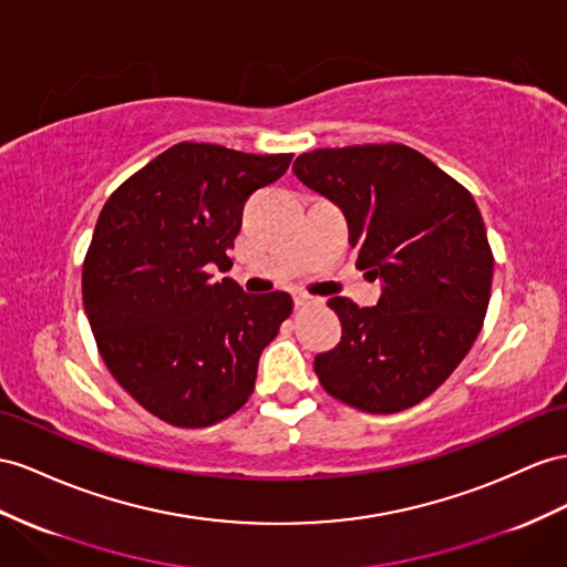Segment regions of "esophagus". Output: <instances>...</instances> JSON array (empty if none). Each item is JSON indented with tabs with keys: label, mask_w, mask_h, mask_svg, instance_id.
<instances>
[{
	"label": "esophagus",
	"mask_w": 567,
	"mask_h": 567,
	"mask_svg": "<svg viewBox=\"0 0 567 567\" xmlns=\"http://www.w3.org/2000/svg\"><path fill=\"white\" fill-rule=\"evenodd\" d=\"M295 303H297V307H313V303H321V299L313 297V295H307V292H297Z\"/></svg>",
	"instance_id": "obj_1"
}]
</instances>
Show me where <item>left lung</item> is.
Segmentation results:
<instances>
[{"label":"left lung","instance_id":"left-lung-1","mask_svg":"<svg viewBox=\"0 0 567 567\" xmlns=\"http://www.w3.org/2000/svg\"><path fill=\"white\" fill-rule=\"evenodd\" d=\"M295 174L344 213L357 268L379 278L375 307L332 297L336 350L313 369L332 398L393 414L429 398L467 357L491 299L493 254L472 194L402 143L318 148Z\"/></svg>","mask_w":567,"mask_h":567}]
</instances>
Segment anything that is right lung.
Returning a JSON list of instances; mask_svg holds the SVG:
<instances>
[{
    "instance_id": "1",
    "label": "right lung",
    "mask_w": 567,
    "mask_h": 567,
    "mask_svg": "<svg viewBox=\"0 0 567 567\" xmlns=\"http://www.w3.org/2000/svg\"><path fill=\"white\" fill-rule=\"evenodd\" d=\"M292 153L177 143L100 210L83 260V307L110 373L143 410L203 429L251 398L258 359L292 313L287 292L246 295L227 270L244 203Z\"/></svg>"
}]
</instances>
